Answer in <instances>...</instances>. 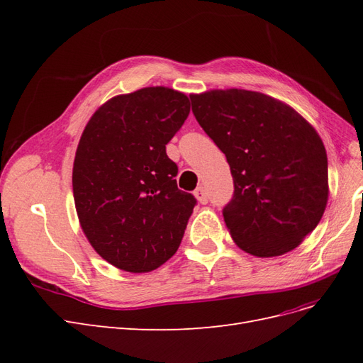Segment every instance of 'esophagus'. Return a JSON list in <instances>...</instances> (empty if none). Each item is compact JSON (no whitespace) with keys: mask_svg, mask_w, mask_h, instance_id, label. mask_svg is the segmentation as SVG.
Returning a JSON list of instances; mask_svg holds the SVG:
<instances>
[{"mask_svg":"<svg viewBox=\"0 0 363 363\" xmlns=\"http://www.w3.org/2000/svg\"><path fill=\"white\" fill-rule=\"evenodd\" d=\"M194 195L196 196V200H199L201 204H207V201H208V196H207V192H206V189L203 188V186H200L199 189H195Z\"/></svg>","mask_w":363,"mask_h":363,"instance_id":"esophagus-1","label":"esophagus"}]
</instances>
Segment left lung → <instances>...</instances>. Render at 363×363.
<instances>
[{
  "mask_svg": "<svg viewBox=\"0 0 363 363\" xmlns=\"http://www.w3.org/2000/svg\"><path fill=\"white\" fill-rule=\"evenodd\" d=\"M192 112L232 171L223 208L239 248L257 257L298 247L328 199L327 152L316 130L288 104L245 89L191 95Z\"/></svg>",
  "mask_w": 363,
  "mask_h": 363,
  "instance_id": "8db88e82",
  "label": "left lung"
}]
</instances>
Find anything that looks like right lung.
Masks as SVG:
<instances>
[{"mask_svg": "<svg viewBox=\"0 0 363 363\" xmlns=\"http://www.w3.org/2000/svg\"><path fill=\"white\" fill-rule=\"evenodd\" d=\"M191 112L169 87H144L104 103L75 151L72 191L94 250L113 267L150 272L179 250L196 204L177 188L167 144Z\"/></svg>", "mask_w": 363, "mask_h": 363, "instance_id": "add662e5", "label": "right lung"}]
</instances>
